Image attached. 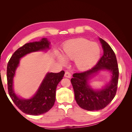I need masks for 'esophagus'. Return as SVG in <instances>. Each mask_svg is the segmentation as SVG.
Wrapping results in <instances>:
<instances>
[{"instance_id": "34e87169", "label": "esophagus", "mask_w": 132, "mask_h": 132, "mask_svg": "<svg viewBox=\"0 0 132 132\" xmlns=\"http://www.w3.org/2000/svg\"><path fill=\"white\" fill-rule=\"evenodd\" d=\"M64 76L66 78H70L71 77V74H70V73L69 72V71H66V72L65 73Z\"/></svg>"}]
</instances>
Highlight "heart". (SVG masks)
I'll use <instances>...</instances> for the list:
<instances>
[{
	"label": "heart",
	"mask_w": 132,
	"mask_h": 132,
	"mask_svg": "<svg viewBox=\"0 0 132 132\" xmlns=\"http://www.w3.org/2000/svg\"><path fill=\"white\" fill-rule=\"evenodd\" d=\"M101 49L97 43L84 38H74L67 41L63 46V57L59 60L63 64L66 61H74L80 70H86L94 67L100 57Z\"/></svg>",
	"instance_id": "1"
}]
</instances>
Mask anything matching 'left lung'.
<instances>
[{
  "label": "left lung",
  "instance_id": "1",
  "mask_svg": "<svg viewBox=\"0 0 132 132\" xmlns=\"http://www.w3.org/2000/svg\"><path fill=\"white\" fill-rule=\"evenodd\" d=\"M103 54L97 63L91 69L74 73L71 82L74 91L75 101L81 109L87 111H97L104 109L114 97L117 89L119 70L117 58L110 46L102 38H99ZM107 70L112 73L109 84L101 90H94L89 86L90 77L99 71Z\"/></svg>",
  "mask_w": 132,
  "mask_h": 132
}]
</instances>
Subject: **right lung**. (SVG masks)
Listing matches in <instances>:
<instances>
[{"mask_svg": "<svg viewBox=\"0 0 132 132\" xmlns=\"http://www.w3.org/2000/svg\"><path fill=\"white\" fill-rule=\"evenodd\" d=\"M50 45V42L45 38L38 42L26 43L15 52L7 63L6 76L9 96L15 105L26 114L34 116L46 113L53 106L57 86L63 79L64 71L48 73L34 96L30 99H23L17 96L13 90V78L16 69L21 58L34 52L49 49Z\"/></svg>", "mask_w": 132, "mask_h": 132, "instance_id": "add662e5", "label": "right lung"}]
</instances>
